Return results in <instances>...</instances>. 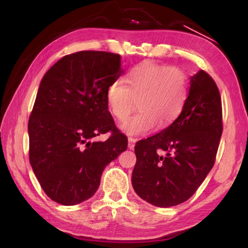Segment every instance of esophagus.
I'll use <instances>...</instances> for the list:
<instances>
[{
  "label": "esophagus",
  "instance_id": "1",
  "mask_svg": "<svg viewBox=\"0 0 248 248\" xmlns=\"http://www.w3.org/2000/svg\"><path fill=\"white\" fill-rule=\"evenodd\" d=\"M128 141H129V143H128V148L130 149V150H132L133 148H134V144H136V139H134V138H132V137H129L128 138Z\"/></svg>",
  "mask_w": 248,
  "mask_h": 248
}]
</instances>
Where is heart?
Here are the masks:
<instances>
[{
    "instance_id": "b5f03b06",
    "label": "heart",
    "mask_w": 248,
    "mask_h": 248,
    "mask_svg": "<svg viewBox=\"0 0 248 248\" xmlns=\"http://www.w3.org/2000/svg\"><path fill=\"white\" fill-rule=\"evenodd\" d=\"M121 81L109 84L106 102L110 114L124 121L138 102L140 110L123 124L131 136H142L158 124L169 127L182 114L188 97L187 78L182 70L146 60L134 65Z\"/></svg>"
}]
</instances>
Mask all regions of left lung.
Segmentation results:
<instances>
[{
	"instance_id": "left-lung-1",
	"label": "left lung",
	"mask_w": 248,
	"mask_h": 248,
	"mask_svg": "<svg viewBox=\"0 0 248 248\" xmlns=\"http://www.w3.org/2000/svg\"><path fill=\"white\" fill-rule=\"evenodd\" d=\"M222 130L219 89L201 70L190 78L189 94L178 118L134 146L132 186L137 195L161 208L189 199L215 165Z\"/></svg>"
}]
</instances>
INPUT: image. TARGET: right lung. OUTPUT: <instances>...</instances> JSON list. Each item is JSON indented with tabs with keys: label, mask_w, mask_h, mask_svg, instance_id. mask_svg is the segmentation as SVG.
Wrapping results in <instances>:
<instances>
[{
	"label": "right lung",
	"mask_w": 248,
	"mask_h": 248,
	"mask_svg": "<svg viewBox=\"0 0 248 248\" xmlns=\"http://www.w3.org/2000/svg\"><path fill=\"white\" fill-rule=\"evenodd\" d=\"M123 73L120 54L87 50L64 56L41 79L28 121L29 162L56 202L91 198L105 167L127 150L106 102L109 84ZM107 132L106 141H93Z\"/></svg>",
	"instance_id": "1"
}]
</instances>
